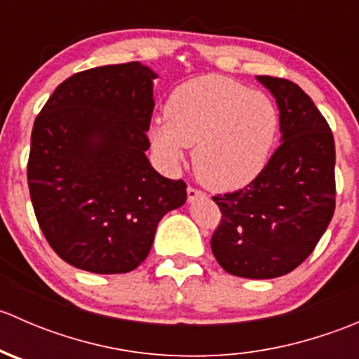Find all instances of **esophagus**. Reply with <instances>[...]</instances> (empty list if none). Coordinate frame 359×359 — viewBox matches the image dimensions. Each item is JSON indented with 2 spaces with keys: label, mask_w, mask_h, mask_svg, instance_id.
Wrapping results in <instances>:
<instances>
[{
  "label": "esophagus",
  "mask_w": 359,
  "mask_h": 359,
  "mask_svg": "<svg viewBox=\"0 0 359 359\" xmlns=\"http://www.w3.org/2000/svg\"><path fill=\"white\" fill-rule=\"evenodd\" d=\"M203 196H205V193H203V191L196 189V187H193V186L187 187V200L189 201H194V200H198V198H203Z\"/></svg>",
  "instance_id": "1"
}]
</instances>
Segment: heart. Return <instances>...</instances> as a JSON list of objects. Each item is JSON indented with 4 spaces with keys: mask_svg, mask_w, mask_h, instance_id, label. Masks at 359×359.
Segmentation results:
<instances>
[{
    "mask_svg": "<svg viewBox=\"0 0 359 359\" xmlns=\"http://www.w3.org/2000/svg\"><path fill=\"white\" fill-rule=\"evenodd\" d=\"M166 118L151 126V142L170 165L194 147L198 179L213 191H234L252 182L266 165L280 128L273 100L262 92L224 78L201 76L177 86Z\"/></svg>",
    "mask_w": 359,
    "mask_h": 359,
    "instance_id": "1",
    "label": "heart"
}]
</instances>
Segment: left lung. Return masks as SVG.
<instances>
[{
  "label": "left lung",
  "mask_w": 359,
  "mask_h": 359,
  "mask_svg": "<svg viewBox=\"0 0 359 359\" xmlns=\"http://www.w3.org/2000/svg\"><path fill=\"white\" fill-rule=\"evenodd\" d=\"M257 79L276 97L283 142L252 182L213 196L222 217L210 245L229 274L269 280L300 266L334 217L335 142L299 85L273 76Z\"/></svg>",
  "instance_id": "obj_1"
}]
</instances>
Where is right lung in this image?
<instances>
[{"mask_svg":"<svg viewBox=\"0 0 359 359\" xmlns=\"http://www.w3.org/2000/svg\"><path fill=\"white\" fill-rule=\"evenodd\" d=\"M153 71L139 62L72 74L36 116L27 184L53 252L78 269L130 273L158 222L187 200L186 182L151 166Z\"/></svg>","mask_w":359,"mask_h":359,"instance_id":"right-lung-1","label":"right lung"}]
</instances>
